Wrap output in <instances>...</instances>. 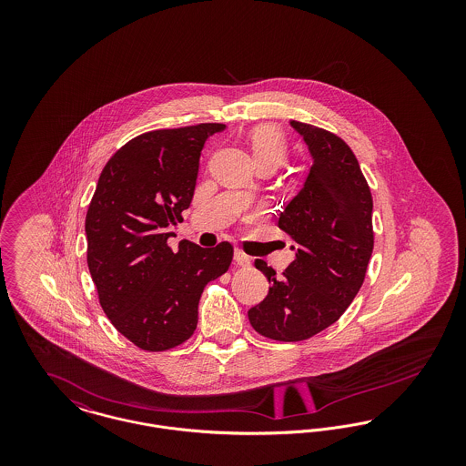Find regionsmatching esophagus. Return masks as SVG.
<instances>
[{
  "mask_svg": "<svg viewBox=\"0 0 466 466\" xmlns=\"http://www.w3.org/2000/svg\"><path fill=\"white\" fill-rule=\"evenodd\" d=\"M234 260H236V264L239 267H248L251 264V260L244 255L243 251H238V249L234 253Z\"/></svg>",
  "mask_w": 466,
  "mask_h": 466,
  "instance_id": "obj_1",
  "label": "esophagus"
}]
</instances>
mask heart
<instances>
[{
  "label": "heart",
  "mask_w": 466,
  "mask_h": 466,
  "mask_svg": "<svg viewBox=\"0 0 466 466\" xmlns=\"http://www.w3.org/2000/svg\"><path fill=\"white\" fill-rule=\"evenodd\" d=\"M248 139L258 164L268 162L278 167L285 160L289 145H287L285 134L278 126H272V124L255 126L248 134Z\"/></svg>",
  "instance_id": "obj_1"
}]
</instances>
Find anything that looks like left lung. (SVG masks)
<instances>
[{
  "label": "left lung",
  "mask_w": 466,
  "mask_h": 466,
  "mask_svg": "<svg viewBox=\"0 0 466 466\" xmlns=\"http://www.w3.org/2000/svg\"><path fill=\"white\" fill-rule=\"evenodd\" d=\"M289 124L312 156L304 188L278 222L293 241L295 260L279 279L255 260L270 287L248 310L257 332L281 342L306 340L333 325L361 289L374 249L372 194L353 150L330 131Z\"/></svg>",
  "instance_id": "8db88e82"
}]
</instances>
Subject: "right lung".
Returning <instances> with one entry per match:
<instances>
[{"label":"right lung","instance_id":"right-lung-1","mask_svg":"<svg viewBox=\"0 0 466 466\" xmlns=\"http://www.w3.org/2000/svg\"><path fill=\"white\" fill-rule=\"evenodd\" d=\"M223 124L139 134L106 162L86 217L87 264L111 325L139 350L166 351L198 327L204 287L225 274L234 248L181 241L169 227L183 222L199 171L202 147Z\"/></svg>","mask_w":466,"mask_h":466}]
</instances>
